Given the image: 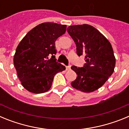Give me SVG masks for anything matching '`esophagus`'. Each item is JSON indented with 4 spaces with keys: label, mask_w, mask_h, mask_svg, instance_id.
<instances>
[{
    "label": "esophagus",
    "mask_w": 129,
    "mask_h": 129,
    "mask_svg": "<svg viewBox=\"0 0 129 129\" xmlns=\"http://www.w3.org/2000/svg\"><path fill=\"white\" fill-rule=\"evenodd\" d=\"M70 67H71V66H70V65L67 66V67H66V69H67V70H70Z\"/></svg>",
    "instance_id": "esophagus-1"
}]
</instances>
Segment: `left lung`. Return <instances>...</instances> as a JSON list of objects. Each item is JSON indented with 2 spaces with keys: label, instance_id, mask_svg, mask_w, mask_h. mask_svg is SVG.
<instances>
[{
  "label": "left lung",
  "instance_id": "left-lung-1",
  "mask_svg": "<svg viewBox=\"0 0 129 129\" xmlns=\"http://www.w3.org/2000/svg\"><path fill=\"white\" fill-rule=\"evenodd\" d=\"M67 31L76 43L77 55H84L86 61L81 68L71 67L77 74L72 86L83 92H94L104 85L114 70L116 58L111 44L90 25L70 26Z\"/></svg>",
  "mask_w": 129,
  "mask_h": 129
}]
</instances>
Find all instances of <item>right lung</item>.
<instances>
[{
  "mask_svg": "<svg viewBox=\"0 0 129 129\" xmlns=\"http://www.w3.org/2000/svg\"><path fill=\"white\" fill-rule=\"evenodd\" d=\"M66 29V25L44 22L29 31L19 44L13 62L19 80L28 91L35 94L47 92L55 75L66 69L55 56V42Z\"/></svg>",
  "mask_w": 129,
  "mask_h": 129,
  "instance_id": "add662e5",
  "label": "right lung"
}]
</instances>
